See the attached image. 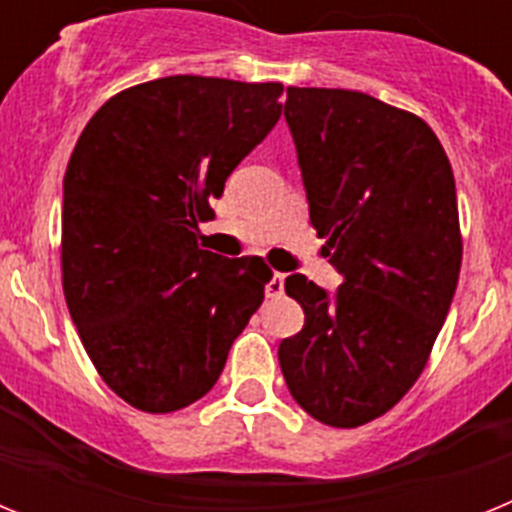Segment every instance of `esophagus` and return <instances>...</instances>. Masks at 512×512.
Listing matches in <instances>:
<instances>
[{
    "label": "esophagus",
    "mask_w": 512,
    "mask_h": 512,
    "mask_svg": "<svg viewBox=\"0 0 512 512\" xmlns=\"http://www.w3.org/2000/svg\"><path fill=\"white\" fill-rule=\"evenodd\" d=\"M284 292V274H271V279L266 282V297H279Z\"/></svg>",
    "instance_id": "esophagus-1"
}]
</instances>
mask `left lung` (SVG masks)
Here are the masks:
<instances>
[{"instance_id": "left-lung-1", "label": "left lung", "mask_w": 512, "mask_h": 512, "mask_svg": "<svg viewBox=\"0 0 512 512\" xmlns=\"http://www.w3.org/2000/svg\"><path fill=\"white\" fill-rule=\"evenodd\" d=\"M310 223L343 277L330 295L284 282L305 310L279 343L284 382L307 415L356 428L395 408L423 372L461 269L456 184L420 117L351 89L287 87Z\"/></svg>"}]
</instances>
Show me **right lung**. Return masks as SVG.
Returning a JSON list of instances; mask_svg holds the SVG:
<instances>
[{
	"label": "right lung",
	"instance_id": "1",
	"mask_svg": "<svg viewBox=\"0 0 512 512\" xmlns=\"http://www.w3.org/2000/svg\"><path fill=\"white\" fill-rule=\"evenodd\" d=\"M284 87L166 76L115 94L63 176V295L99 377L143 413L205 397L264 300L259 256L202 251L225 179L282 115Z\"/></svg>",
	"mask_w": 512,
	"mask_h": 512
}]
</instances>
